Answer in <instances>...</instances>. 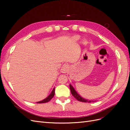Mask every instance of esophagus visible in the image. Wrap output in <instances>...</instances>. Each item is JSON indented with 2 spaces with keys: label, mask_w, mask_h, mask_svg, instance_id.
Wrapping results in <instances>:
<instances>
[{
  "label": "esophagus",
  "mask_w": 130,
  "mask_h": 130,
  "mask_svg": "<svg viewBox=\"0 0 130 130\" xmlns=\"http://www.w3.org/2000/svg\"><path fill=\"white\" fill-rule=\"evenodd\" d=\"M69 66L68 64H64L62 66V68L61 69V72L62 73H67L69 71Z\"/></svg>",
  "instance_id": "1"
}]
</instances>
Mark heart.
Listing matches in <instances>:
<instances>
[{
    "label": "heart",
    "mask_w": 130,
    "mask_h": 130,
    "mask_svg": "<svg viewBox=\"0 0 130 130\" xmlns=\"http://www.w3.org/2000/svg\"><path fill=\"white\" fill-rule=\"evenodd\" d=\"M79 38H80V37L78 36H76L74 37V40H77Z\"/></svg>",
    "instance_id": "obj_1"
}]
</instances>
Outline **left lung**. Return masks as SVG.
<instances>
[{
	"instance_id": "8db88e82",
	"label": "left lung",
	"mask_w": 130,
	"mask_h": 130,
	"mask_svg": "<svg viewBox=\"0 0 130 130\" xmlns=\"http://www.w3.org/2000/svg\"><path fill=\"white\" fill-rule=\"evenodd\" d=\"M69 87H70V91H71L72 94L73 95V96L76 98V99L79 101H81V102H84V103H93L94 101H92V100H89L87 99H85V98H83L82 97H81L79 94H78L77 92L75 90V89H74V88L73 87V86L71 85V84H69Z\"/></svg>"
}]
</instances>
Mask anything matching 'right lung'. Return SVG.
Returning a JSON list of instances; mask_svg holds the SVG:
<instances>
[{
    "instance_id": "right-lung-1",
    "label": "right lung",
    "mask_w": 130,
    "mask_h": 130,
    "mask_svg": "<svg viewBox=\"0 0 130 130\" xmlns=\"http://www.w3.org/2000/svg\"><path fill=\"white\" fill-rule=\"evenodd\" d=\"M54 95H55V88H53V90H52V92H51V93L49 94V96H48V97H46V98H45V99H43V100H42V101L37 102V103H38V104H42V103H48V102H49V101L54 97Z\"/></svg>"
}]
</instances>
